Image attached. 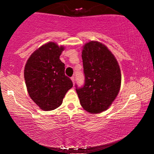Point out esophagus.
I'll list each match as a JSON object with an SVG mask.
<instances>
[{"instance_id":"obj_1","label":"esophagus","mask_w":154,"mask_h":154,"mask_svg":"<svg viewBox=\"0 0 154 154\" xmlns=\"http://www.w3.org/2000/svg\"><path fill=\"white\" fill-rule=\"evenodd\" d=\"M71 79H72V82H73V84H75V77H71Z\"/></svg>"}]
</instances>
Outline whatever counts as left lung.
Listing matches in <instances>:
<instances>
[{"label": "left lung", "instance_id": "8db88e82", "mask_svg": "<svg viewBox=\"0 0 154 154\" xmlns=\"http://www.w3.org/2000/svg\"><path fill=\"white\" fill-rule=\"evenodd\" d=\"M85 84L76 91L85 110L98 114L106 110L119 93L121 70L112 53L103 44L91 41L82 52Z\"/></svg>", "mask_w": 154, "mask_h": 154}]
</instances>
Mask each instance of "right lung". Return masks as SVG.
Instances as JSON below:
<instances>
[{
  "mask_svg": "<svg viewBox=\"0 0 154 154\" xmlns=\"http://www.w3.org/2000/svg\"><path fill=\"white\" fill-rule=\"evenodd\" d=\"M64 47L49 42L31 55L24 67V79L32 100L43 111H51L62 103L72 88L65 75V64L59 57Z\"/></svg>",
  "mask_w": 154,
  "mask_h": 154,
  "instance_id": "right-lung-1",
  "label": "right lung"
}]
</instances>
